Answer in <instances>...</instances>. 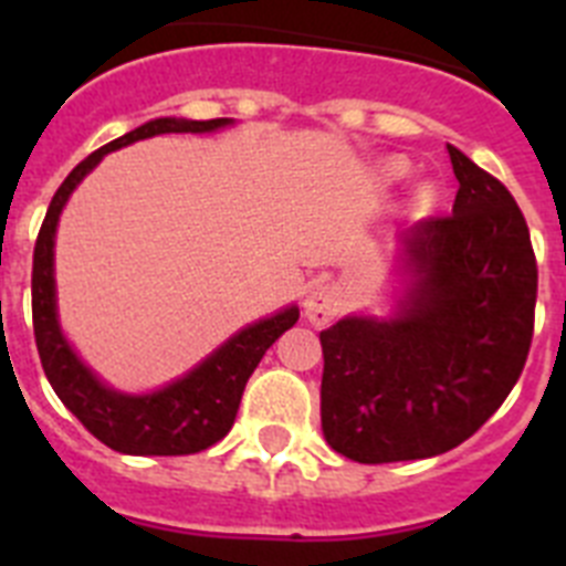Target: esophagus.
<instances>
[{"label": "esophagus", "instance_id": "esophagus-1", "mask_svg": "<svg viewBox=\"0 0 566 566\" xmlns=\"http://www.w3.org/2000/svg\"><path fill=\"white\" fill-rule=\"evenodd\" d=\"M339 308H343V294H339L337 286H328V283L314 286L306 294V303H303V312H306L308 323H314V326H328L339 314Z\"/></svg>", "mask_w": 566, "mask_h": 566}]
</instances>
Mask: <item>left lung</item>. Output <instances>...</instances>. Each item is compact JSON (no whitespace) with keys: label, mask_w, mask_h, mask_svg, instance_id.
Segmentation results:
<instances>
[{"label":"left lung","mask_w":566,"mask_h":566,"mask_svg":"<svg viewBox=\"0 0 566 566\" xmlns=\"http://www.w3.org/2000/svg\"><path fill=\"white\" fill-rule=\"evenodd\" d=\"M451 214L405 234L408 292L394 317L319 332L326 442L363 464L451 451L488 422L527 363L538 266L522 209L499 178L448 147Z\"/></svg>","instance_id":"1"}]
</instances>
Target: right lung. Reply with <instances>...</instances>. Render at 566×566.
Instances as JSON below:
<instances>
[{
  "mask_svg": "<svg viewBox=\"0 0 566 566\" xmlns=\"http://www.w3.org/2000/svg\"><path fill=\"white\" fill-rule=\"evenodd\" d=\"M232 124V118H209V122H187V118H155L133 133L104 144L87 155L73 172L64 178L50 201L33 249V334H36L39 359L44 377L50 379L56 397L67 405V411L87 428L98 442L129 457H187L212 448L229 433L238 417L249 377L263 359L269 345L280 334L297 323V306H289L274 317L258 319L254 326L240 328L218 352L198 363L187 377L155 394L133 397L118 394L102 382L87 365L76 357L59 328L56 317V280H53V240L64 203L84 175L113 149H122L142 138L161 133H212Z\"/></svg>",
  "mask_w": 566,
  "mask_h": 566,
  "instance_id": "add662e5",
  "label": "right lung"
}]
</instances>
